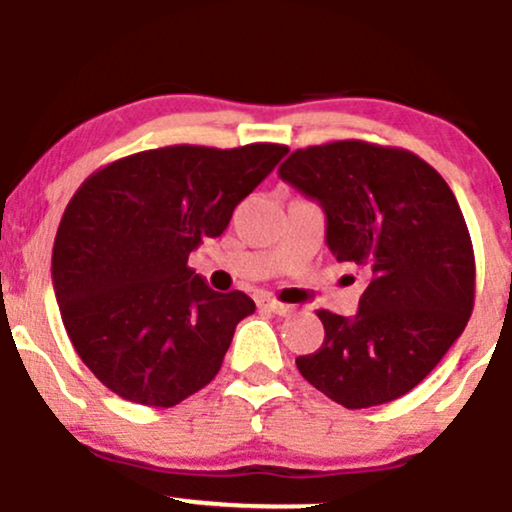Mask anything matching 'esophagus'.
Instances as JSON below:
<instances>
[{"instance_id": "obj_1", "label": "esophagus", "mask_w": 512, "mask_h": 512, "mask_svg": "<svg viewBox=\"0 0 512 512\" xmlns=\"http://www.w3.org/2000/svg\"><path fill=\"white\" fill-rule=\"evenodd\" d=\"M260 305H262V308H267L269 313H274V315H291L293 313V305L274 301V298H262Z\"/></svg>"}]
</instances>
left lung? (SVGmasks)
I'll use <instances>...</instances> for the list:
<instances>
[{"label":"left lung","instance_id":"obj_1","mask_svg":"<svg viewBox=\"0 0 512 512\" xmlns=\"http://www.w3.org/2000/svg\"><path fill=\"white\" fill-rule=\"evenodd\" d=\"M279 178L322 204L332 255L370 276L351 320L317 310L325 342L298 370L346 409L407 395L474 308L472 238L448 182L407 149L361 139L296 149Z\"/></svg>","mask_w":512,"mask_h":512}]
</instances>
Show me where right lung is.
<instances>
[{
    "mask_svg": "<svg viewBox=\"0 0 512 512\" xmlns=\"http://www.w3.org/2000/svg\"><path fill=\"white\" fill-rule=\"evenodd\" d=\"M284 144H175L98 168L64 209L52 281L76 354L122 399L175 407L219 373L255 303L187 267L272 173Z\"/></svg>",
    "mask_w": 512,
    "mask_h": 512,
    "instance_id": "right-lung-1",
    "label": "right lung"
}]
</instances>
